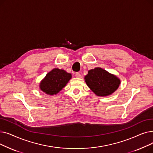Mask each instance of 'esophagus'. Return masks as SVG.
I'll return each instance as SVG.
<instances>
[{"mask_svg":"<svg viewBox=\"0 0 153 153\" xmlns=\"http://www.w3.org/2000/svg\"><path fill=\"white\" fill-rule=\"evenodd\" d=\"M75 76H76V77H78V78H80V77H81V74L79 73V72H76V74H75Z\"/></svg>","mask_w":153,"mask_h":153,"instance_id":"1","label":"esophagus"}]
</instances>
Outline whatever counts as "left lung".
Wrapping results in <instances>:
<instances>
[{
    "label": "left lung",
    "mask_w": 153,
    "mask_h": 153,
    "mask_svg": "<svg viewBox=\"0 0 153 153\" xmlns=\"http://www.w3.org/2000/svg\"><path fill=\"white\" fill-rule=\"evenodd\" d=\"M85 80L88 87L99 96L111 94L118 89L120 84L118 77L100 68L89 71Z\"/></svg>",
    "instance_id": "left-lung-1"
}]
</instances>
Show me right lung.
<instances>
[{"mask_svg":"<svg viewBox=\"0 0 153 153\" xmlns=\"http://www.w3.org/2000/svg\"><path fill=\"white\" fill-rule=\"evenodd\" d=\"M71 78V74L65 71L54 69L48 72L40 83V89L47 94H56L65 87Z\"/></svg>","mask_w":153,"mask_h":153,"instance_id":"add662e5","label":"right lung"}]
</instances>
